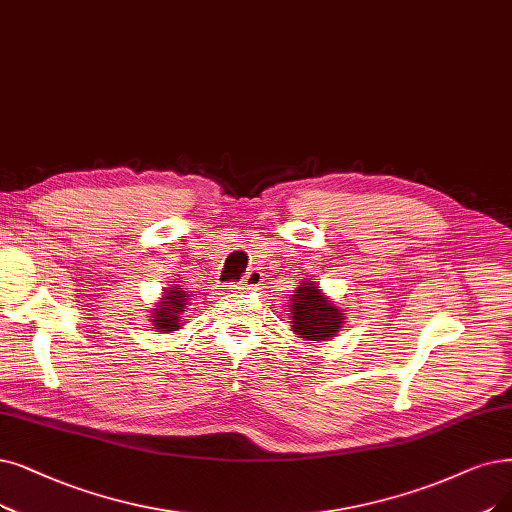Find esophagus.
Returning <instances> with one entry per match:
<instances>
[{
	"mask_svg": "<svg viewBox=\"0 0 512 512\" xmlns=\"http://www.w3.org/2000/svg\"><path fill=\"white\" fill-rule=\"evenodd\" d=\"M260 281H262V273L250 271V273H245V277H241L239 281L231 283L229 290H248V288H254V285H260Z\"/></svg>",
	"mask_w": 512,
	"mask_h": 512,
	"instance_id": "34e87169",
	"label": "esophagus"
}]
</instances>
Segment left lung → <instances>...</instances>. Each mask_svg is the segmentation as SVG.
Returning <instances> with one entry per match:
<instances>
[{
    "label": "left lung",
    "mask_w": 512,
    "mask_h": 512,
    "mask_svg": "<svg viewBox=\"0 0 512 512\" xmlns=\"http://www.w3.org/2000/svg\"><path fill=\"white\" fill-rule=\"evenodd\" d=\"M292 332L304 340H330L334 338L344 323L342 309L323 296L315 283L304 281L292 294Z\"/></svg>",
    "instance_id": "left-lung-1"
}]
</instances>
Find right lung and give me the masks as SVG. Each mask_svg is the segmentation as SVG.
Masks as SVG:
<instances>
[{"mask_svg":"<svg viewBox=\"0 0 512 512\" xmlns=\"http://www.w3.org/2000/svg\"><path fill=\"white\" fill-rule=\"evenodd\" d=\"M189 300V294L185 288H176V283L172 288L163 290V298L157 302V309H153V327L161 334H170L180 330V317L182 311H185V304Z\"/></svg>","mask_w":512,"mask_h":512,"instance_id":"add662e5","label":"right lung"}]
</instances>
